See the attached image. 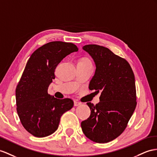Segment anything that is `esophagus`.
I'll return each instance as SVG.
<instances>
[{
    "instance_id": "1",
    "label": "esophagus",
    "mask_w": 157,
    "mask_h": 157,
    "mask_svg": "<svg viewBox=\"0 0 157 157\" xmlns=\"http://www.w3.org/2000/svg\"><path fill=\"white\" fill-rule=\"evenodd\" d=\"M82 104V103H80L77 101H74V106H79Z\"/></svg>"
}]
</instances>
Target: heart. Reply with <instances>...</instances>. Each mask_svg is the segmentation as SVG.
I'll use <instances>...</instances> for the list:
<instances>
[{
  "mask_svg": "<svg viewBox=\"0 0 157 157\" xmlns=\"http://www.w3.org/2000/svg\"><path fill=\"white\" fill-rule=\"evenodd\" d=\"M78 62L87 64V65H91V63L90 62V60L89 59H87V58H82L81 59L79 60Z\"/></svg>",
  "mask_w": 157,
  "mask_h": 157,
  "instance_id": "b5f03b06",
  "label": "heart"
}]
</instances>
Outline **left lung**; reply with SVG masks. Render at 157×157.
Wrapping results in <instances>:
<instances>
[{"mask_svg": "<svg viewBox=\"0 0 157 157\" xmlns=\"http://www.w3.org/2000/svg\"><path fill=\"white\" fill-rule=\"evenodd\" d=\"M82 48L93 58L96 67L90 90L101 94L95 105L87 103L91 115L83 121L81 127L92 141L108 143L124 131L135 109V75L127 60L107 48L89 44Z\"/></svg>", "mask_w": 157, "mask_h": 157, "instance_id": "obj_1", "label": "left lung"}]
</instances>
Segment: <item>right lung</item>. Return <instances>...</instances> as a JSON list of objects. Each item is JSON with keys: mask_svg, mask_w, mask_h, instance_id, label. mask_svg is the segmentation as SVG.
Segmentation results:
<instances>
[{"mask_svg": "<svg viewBox=\"0 0 157 157\" xmlns=\"http://www.w3.org/2000/svg\"><path fill=\"white\" fill-rule=\"evenodd\" d=\"M78 48L72 43L51 42L38 48L28 60L16 89L17 110L25 129L45 137L58 129L61 116L74 106L71 99H59L48 94L56 66Z\"/></svg>", "mask_w": 157, "mask_h": 157, "instance_id": "1", "label": "right lung"}]
</instances>
